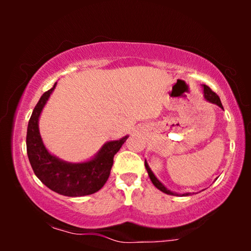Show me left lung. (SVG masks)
<instances>
[{
	"mask_svg": "<svg viewBox=\"0 0 251 251\" xmlns=\"http://www.w3.org/2000/svg\"><path fill=\"white\" fill-rule=\"evenodd\" d=\"M202 88H203V96H204L205 100L209 101V102H211V104L217 105V106H219V107H221V108H223L222 101H221V99H219L218 96L216 95L215 92L212 91L211 89L208 87V85L203 84V85H202ZM145 168H146V170H147V174H149V176H150V178H151V180H152L153 185L157 188V190H160L161 192H163V193L169 194V195H181V197H187V195H190V193L177 194V193H175V192H171L170 190H168V188H167L166 186H164V185H163L162 183H161V181L155 177V175H154L153 171L151 170V168H150V166H149V163L146 162V160H145Z\"/></svg>",
	"mask_w": 251,
	"mask_h": 251,
	"instance_id": "left-lung-1",
	"label": "left lung"
}]
</instances>
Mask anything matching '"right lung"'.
Segmentation results:
<instances>
[{
    "mask_svg": "<svg viewBox=\"0 0 251 251\" xmlns=\"http://www.w3.org/2000/svg\"><path fill=\"white\" fill-rule=\"evenodd\" d=\"M57 82L50 90L41 96L30 116L27 126L26 146L30 166L36 177L51 191L65 197L76 198L94 194L107 181L113 166L114 155L128 138L112 140L102 145L91 160L72 163L60 160L46 149L39 130L41 112L46 106Z\"/></svg>",
    "mask_w": 251,
    "mask_h": 251,
    "instance_id": "right-lung-1",
    "label": "right lung"
}]
</instances>
